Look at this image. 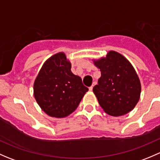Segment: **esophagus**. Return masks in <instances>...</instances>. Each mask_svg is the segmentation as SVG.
I'll return each instance as SVG.
<instances>
[{"instance_id": "esophagus-1", "label": "esophagus", "mask_w": 160, "mask_h": 160, "mask_svg": "<svg viewBox=\"0 0 160 160\" xmlns=\"http://www.w3.org/2000/svg\"><path fill=\"white\" fill-rule=\"evenodd\" d=\"M96 84H97V83H96V82H93V84H92V86H91V87H90V88H89V90H90V91H92V90H93V87H94L95 85H96Z\"/></svg>"}]
</instances>
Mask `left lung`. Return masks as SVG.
<instances>
[{
    "label": "left lung",
    "mask_w": 160,
    "mask_h": 160,
    "mask_svg": "<svg viewBox=\"0 0 160 160\" xmlns=\"http://www.w3.org/2000/svg\"><path fill=\"white\" fill-rule=\"evenodd\" d=\"M93 62L101 76L93 91L103 110L115 117L132 111L140 98L141 83L129 61L120 53L110 51L105 58Z\"/></svg>",
    "instance_id": "8db88e82"
}]
</instances>
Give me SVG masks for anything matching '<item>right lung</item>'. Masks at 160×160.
<instances>
[{
	"mask_svg": "<svg viewBox=\"0 0 160 160\" xmlns=\"http://www.w3.org/2000/svg\"><path fill=\"white\" fill-rule=\"evenodd\" d=\"M88 91L81 78L71 72V63L63 52L45 62L34 83L37 103L53 118H65L73 112Z\"/></svg>",
	"mask_w": 160,
	"mask_h": 160,
	"instance_id": "1",
	"label": "right lung"
}]
</instances>
